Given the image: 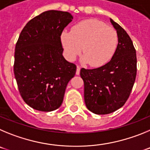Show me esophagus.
<instances>
[{
  "mask_svg": "<svg viewBox=\"0 0 150 150\" xmlns=\"http://www.w3.org/2000/svg\"><path fill=\"white\" fill-rule=\"evenodd\" d=\"M80 70H81V67L79 66H77V69H76V75H80Z\"/></svg>",
  "mask_w": 150,
  "mask_h": 150,
  "instance_id": "obj_1",
  "label": "esophagus"
}]
</instances>
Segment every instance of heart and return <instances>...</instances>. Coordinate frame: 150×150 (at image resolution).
<instances>
[{
	"instance_id": "1",
	"label": "heart",
	"mask_w": 150,
	"mask_h": 150,
	"mask_svg": "<svg viewBox=\"0 0 150 150\" xmlns=\"http://www.w3.org/2000/svg\"><path fill=\"white\" fill-rule=\"evenodd\" d=\"M60 41L65 55L69 61H73L81 52L83 63L99 67L111 59L118 45V35L116 30L106 26L103 21L89 18L77 23L71 31L63 30Z\"/></svg>"
}]
</instances>
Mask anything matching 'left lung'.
<instances>
[{
  "label": "left lung",
  "mask_w": 150,
  "mask_h": 150,
  "mask_svg": "<svg viewBox=\"0 0 150 150\" xmlns=\"http://www.w3.org/2000/svg\"><path fill=\"white\" fill-rule=\"evenodd\" d=\"M117 30L118 45L110 62L93 69L82 68L84 102L96 114H108L120 108L128 100L137 75L136 50L125 30L110 18Z\"/></svg>",
  "instance_id": "left-lung-1"
}]
</instances>
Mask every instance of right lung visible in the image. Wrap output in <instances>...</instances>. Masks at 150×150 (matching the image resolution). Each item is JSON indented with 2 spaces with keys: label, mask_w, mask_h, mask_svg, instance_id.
<instances>
[{
  "label": "right lung",
  "mask_w": 150,
  "mask_h": 150,
  "mask_svg": "<svg viewBox=\"0 0 150 150\" xmlns=\"http://www.w3.org/2000/svg\"><path fill=\"white\" fill-rule=\"evenodd\" d=\"M72 18L68 12H44L27 23L16 42L15 78L23 100L35 110L58 108L75 76L76 66L63 57L60 41Z\"/></svg>",
  "instance_id": "add662e5"
}]
</instances>
